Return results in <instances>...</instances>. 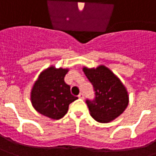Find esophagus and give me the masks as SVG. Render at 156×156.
Segmentation results:
<instances>
[{
  "label": "esophagus",
  "mask_w": 156,
  "mask_h": 156,
  "mask_svg": "<svg viewBox=\"0 0 156 156\" xmlns=\"http://www.w3.org/2000/svg\"><path fill=\"white\" fill-rule=\"evenodd\" d=\"M78 98H79V99H83V98H84V96H83V94H78Z\"/></svg>",
  "instance_id": "1"
}]
</instances>
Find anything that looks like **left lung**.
<instances>
[{
  "label": "left lung",
  "mask_w": 156,
  "mask_h": 156,
  "mask_svg": "<svg viewBox=\"0 0 156 156\" xmlns=\"http://www.w3.org/2000/svg\"><path fill=\"white\" fill-rule=\"evenodd\" d=\"M83 71L95 91V100L86 101L90 116L107 123L122 115L129 103V94L121 79L105 65L83 67Z\"/></svg>",
  "instance_id": "1"
}]
</instances>
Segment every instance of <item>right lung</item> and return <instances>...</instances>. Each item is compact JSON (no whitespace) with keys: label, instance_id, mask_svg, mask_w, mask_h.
Here are the masks:
<instances>
[{"label":"right lung","instance_id":"obj_1","mask_svg":"<svg viewBox=\"0 0 156 156\" xmlns=\"http://www.w3.org/2000/svg\"><path fill=\"white\" fill-rule=\"evenodd\" d=\"M68 71L69 68H56L51 65L40 73L31 89L33 107L50 119H61L67 114L69 105L78 99L71 94L70 86L64 81Z\"/></svg>","mask_w":156,"mask_h":156}]
</instances>
